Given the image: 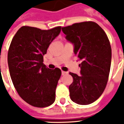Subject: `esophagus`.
Masks as SVG:
<instances>
[{
  "instance_id": "obj_1",
  "label": "esophagus",
  "mask_w": 124,
  "mask_h": 124,
  "mask_svg": "<svg viewBox=\"0 0 124 124\" xmlns=\"http://www.w3.org/2000/svg\"><path fill=\"white\" fill-rule=\"evenodd\" d=\"M66 74H67V72H64V71H62V75H66Z\"/></svg>"
}]
</instances>
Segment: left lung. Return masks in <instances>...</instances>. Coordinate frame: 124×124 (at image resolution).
<instances>
[{"label":"left lung","instance_id":"left-lung-1","mask_svg":"<svg viewBox=\"0 0 124 124\" xmlns=\"http://www.w3.org/2000/svg\"><path fill=\"white\" fill-rule=\"evenodd\" d=\"M66 38L74 44V54L82 60L81 76L70 72L73 82L69 86L70 96L80 105L92 104L100 98L108 80L112 49L104 30L92 21L75 23L62 27Z\"/></svg>","mask_w":124,"mask_h":124}]
</instances>
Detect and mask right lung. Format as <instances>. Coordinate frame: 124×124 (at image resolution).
Masks as SVG:
<instances>
[{"label":"right lung","instance_id":"add662e5","mask_svg":"<svg viewBox=\"0 0 124 124\" xmlns=\"http://www.w3.org/2000/svg\"><path fill=\"white\" fill-rule=\"evenodd\" d=\"M61 26L50 30L24 26L13 37L8 52L10 75L21 98L31 106L44 108L55 101L61 70L49 69L43 63L50 44Z\"/></svg>","mask_w":124,"mask_h":124}]
</instances>
